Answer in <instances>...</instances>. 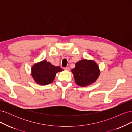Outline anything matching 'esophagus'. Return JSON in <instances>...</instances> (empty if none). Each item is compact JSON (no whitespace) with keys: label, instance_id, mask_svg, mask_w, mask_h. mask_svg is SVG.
<instances>
[{"label":"esophagus","instance_id":"1","mask_svg":"<svg viewBox=\"0 0 132 132\" xmlns=\"http://www.w3.org/2000/svg\"><path fill=\"white\" fill-rule=\"evenodd\" d=\"M64 69V70H68V71L70 70V68L69 67H65Z\"/></svg>","mask_w":132,"mask_h":132}]
</instances>
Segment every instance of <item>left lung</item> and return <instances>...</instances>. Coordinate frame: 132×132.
<instances>
[{
  "label": "left lung",
  "instance_id": "obj_1",
  "mask_svg": "<svg viewBox=\"0 0 132 132\" xmlns=\"http://www.w3.org/2000/svg\"><path fill=\"white\" fill-rule=\"evenodd\" d=\"M71 72L77 85L87 86L96 81L100 71L96 63L93 60L82 59L75 63Z\"/></svg>",
  "mask_w": 132,
  "mask_h": 132
}]
</instances>
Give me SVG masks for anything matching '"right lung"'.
Here are the masks:
<instances>
[{
  "label": "right lung",
  "mask_w": 132,
  "mask_h": 132,
  "mask_svg": "<svg viewBox=\"0 0 132 132\" xmlns=\"http://www.w3.org/2000/svg\"><path fill=\"white\" fill-rule=\"evenodd\" d=\"M62 71L63 69L60 67H55L50 62L43 60L32 66L31 75L35 81L38 84L46 85L52 82L56 73Z\"/></svg>",
  "instance_id": "right-lung-1"
}]
</instances>
